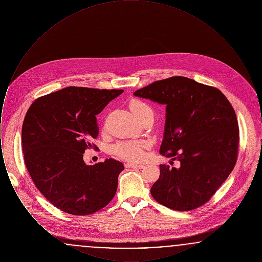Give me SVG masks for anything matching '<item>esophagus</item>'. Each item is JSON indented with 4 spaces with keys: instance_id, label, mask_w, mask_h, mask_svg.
<instances>
[{
    "instance_id": "34e87169",
    "label": "esophagus",
    "mask_w": 262,
    "mask_h": 262,
    "mask_svg": "<svg viewBox=\"0 0 262 262\" xmlns=\"http://www.w3.org/2000/svg\"><path fill=\"white\" fill-rule=\"evenodd\" d=\"M126 168H135V169H142L144 166L141 164H135V163L127 162L125 163Z\"/></svg>"
}]
</instances>
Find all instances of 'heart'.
I'll use <instances>...</instances> for the list:
<instances>
[{"label": "heart", "instance_id": "b5f03b06", "mask_svg": "<svg viewBox=\"0 0 262 262\" xmlns=\"http://www.w3.org/2000/svg\"><path fill=\"white\" fill-rule=\"evenodd\" d=\"M129 108L133 113L139 112L145 109H150L149 107L141 101L133 100L129 103ZM146 143L143 141H127L119 142L114 146V153L125 160L129 161H140L144 157V148Z\"/></svg>", "mask_w": 262, "mask_h": 262}]
</instances>
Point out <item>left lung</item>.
Segmentation results:
<instances>
[{"label": "left lung", "mask_w": 262, "mask_h": 262, "mask_svg": "<svg viewBox=\"0 0 262 262\" xmlns=\"http://www.w3.org/2000/svg\"><path fill=\"white\" fill-rule=\"evenodd\" d=\"M135 96L166 105L160 153L180 168L160 165L150 192L164 206L195 209L210 200L237 162L238 126L234 108L217 88L173 76L138 89Z\"/></svg>", "instance_id": "left-lung-1"}]
</instances>
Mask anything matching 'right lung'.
<instances>
[{
	"mask_svg": "<svg viewBox=\"0 0 262 262\" xmlns=\"http://www.w3.org/2000/svg\"><path fill=\"white\" fill-rule=\"evenodd\" d=\"M124 90L70 86L35 100L25 115V166L39 191L73 215H89L116 194L123 163L86 165L83 153L98 136L96 115Z\"/></svg>",
	"mask_w": 262,
	"mask_h": 262,
	"instance_id": "add662e5",
	"label": "right lung"
}]
</instances>
